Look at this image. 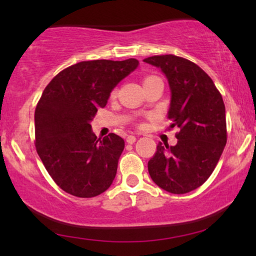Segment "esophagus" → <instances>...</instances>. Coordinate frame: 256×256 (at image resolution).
<instances>
[{"label":"esophagus","instance_id":"34e87169","mask_svg":"<svg viewBox=\"0 0 256 256\" xmlns=\"http://www.w3.org/2000/svg\"><path fill=\"white\" fill-rule=\"evenodd\" d=\"M137 138L134 136H132V134H130V136H128V138H126V142L128 143V144H134V142H136Z\"/></svg>","mask_w":256,"mask_h":256}]
</instances>
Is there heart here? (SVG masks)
<instances>
[{"label":"heart","mask_w":256,"mask_h":256,"mask_svg":"<svg viewBox=\"0 0 256 256\" xmlns=\"http://www.w3.org/2000/svg\"><path fill=\"white\" fill-rule=\"evenodd\" d=\"M152 78H158V77H155V76H150V77H146V78L144 79V82L148 80V79H152Z\"/></svg>","instance_id":"heart-1"}]
</instances>
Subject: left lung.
I'll list each match as a JSON object with an SVG mask.
<instances>
[{"instance_id": "obj_1", "label": "left lung", "mask_w": 256, "mask_h": 256, "mask_svg": "<svg viewBox=\"0 0 256 256\" xmlns=\"http://www.w3.org/2000/svg\"><path fill=\"white\" fill-rule=\"evenodd\" d=\"M143 61L165 73L171 89L167 118L170 128H178L177 144H158L148 162L149 174L166 192H190L210 178L228 140L222 94L210 76L186 58L170 54Z\"/></svg>"}]
</instances>
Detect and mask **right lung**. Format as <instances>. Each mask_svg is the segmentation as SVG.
<instances>
[{
  "label": "right lung",
  "instance_id": "add662e5",
  "mask_svg": "<svg viewBox=\"0 0 256 256\" xmlns=\"http://www.w3.org/2000/svg\"><path fill=\"white\" fill-rule=\"evenodd\" d=\"M138 60L82 61L55 76L34 110L36 150L52 180L77 198H95L113 183L125 142L98 138L91 118Z\"/></svg>",
  "mask_w": 256,
  "mask_h": 256
}]
</instances>
